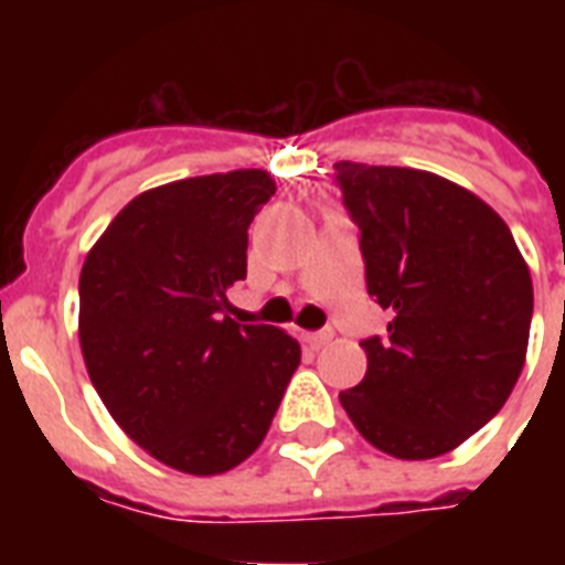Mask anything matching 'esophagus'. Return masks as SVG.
I'll return each instance as SVG.
<instances>
[{
    "label": "esophagus",
    "mask_w": 565,
    "mask_h": 565,
    "mask_svg": "<svg viewBox=\"0 0 565 565\" xmlns=\"http://www.w3.org/2000/svg\"><path fill=\"white\" fill-rule=\"evenodd\" d=\"M334 340V331L331 328H322V331H310V334H305V343H310L313 349H322V345H328Z\"/></svg>",
    "instance_id": "obj_1"
}]
</instances>
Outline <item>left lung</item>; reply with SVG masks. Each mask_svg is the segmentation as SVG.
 <instances>
[{
    "label": "left lung",
    "instance_id": "8db88e82",
    "mask_svg": "<svg viewBox=\"0 0 565 565\" xmlns=\"http://www.w3.org/2000/svg\"><path fill=\"white\" fill-rule=\"evenodd\" d=\"M361 234L366 290L393 310L366 375L340 393L372 446L402 460L457 448L504 407L525 366L534 287L499 213L419 170L334 163Z\"/></svg>",
    "mask_w": 565,
    "mask_h": 565
}]
</instances>
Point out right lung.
Here are the masks:
<instances>
[{"mask_svg":"<svg viewBox=\"0 0 565 565\" xmlns=\"http://www.w3.org/2000/svg\"><path fill=\"white\" fill-rule=\"evenodd\" d=\"M264 170L154 188L117 213L82 266L78 337L96 393L154 460L188 475L243 463L273 425L299 343L228 317Z\"/></svg>","mask_w":565,"mask_h":565,"instance_id":"1","label":"right lung"}]
</instances>
